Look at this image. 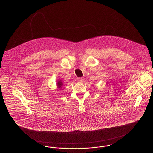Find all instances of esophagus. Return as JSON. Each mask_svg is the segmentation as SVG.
Masks as SVG:
<instances>
[{"label":"esophagus","instance_id":"esophagus-1","mask_svg":"<svg viewBox=\"0 0 153 153\" xmlns=\"http://www.w3.org/2000/svg\"><path fill=\"white\" fill-rule=\"evenodd\" d=\"M77 80H78V81H79V82H82V81L84 80V78L83 77H79V78L77 79Z\"/></svg>","mask_w":153,"mask_h":153}]
</instances>
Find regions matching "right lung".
<instances>
[{
  "label": "right lung",
  "mask_w": 153,
  "mask_h": 153,
  "mask_svg": "<svg viewBox=\"0 0 153 153\" xmlns=\"http://www.w3.org/2000/svg\"><path fill=\"white\" fill-rule=\"evenodd\" d=\"M62 82H61V81H59L58 82V87H61L62 86Z\"/></svg>",
  "instance_id": "1"
}]
</instances>
